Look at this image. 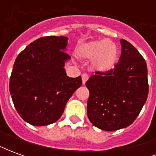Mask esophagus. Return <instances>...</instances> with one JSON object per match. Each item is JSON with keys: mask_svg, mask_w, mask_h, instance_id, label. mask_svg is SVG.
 <instances>
[{"mask_svg": "<svg viewBox=\"0 0 156 156\" xmlns=\"http://www.w3.org/2000/svg\"><path fill=\"white\" fill-rule=\"evenodd\" d=\"M88 79V75L87 73H83L82 75V81H83V84H85V83L87 82Z\"/></svg>", "mask_w": 156, "mask_h": 156, "instance_id": "esophagus-1", "label": "esophagus"}]
</instances>
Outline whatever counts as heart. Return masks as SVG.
Wrapping results in <instances>:
<instances>
[{"label": "heart", "mask_w": 156, "mask_h": 156, "mask_svg": "<svg viewBox=\"0 0 156 156\" xmlns=\"http://www.w3.org/2000/svg\"><path fill=\"white\" fill-rule=\"evenodd\" d=\"M76 52L79 58L93 59V66L100 72L113 69L118 58L117 46L108 40L83 43L78 46Z\"/></svg>", "instance_id": "obj_1"}]
</instances>
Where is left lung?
<instances>
[{"label":"left lung","instance_id":"left-lung-1","mask_svg":"<svg viewBox=\"0 0 156 156\" xmlns=\"http://www.w3.org/2000/svg\"><path fill=\"white\" fill-rule=\"evenodd\" d=\"M119 62L106 73L95 72L86 82L89 90L88 117L95 127L115 131L137 118L149 93L147 65L133 45L120 40Z\"/></svg>","mask_w":156,"mask_h":156}]
</instances>
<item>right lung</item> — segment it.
I'll return each mask as SVG.
<instances>
[{"mask_svg":"<svg viewBox=\"0 0 156 156\" xmlns=\"http://www.w3.org/2000/svg\"><path fill=\"white\" fill-rule=\"evenodd\" d=\"M66 37H43L17 56L10 78V93L19 115L28 124L43 126L58 120L68 99L82 85L81 76L69 78L65 62Z\"/></svg>","mask_w":156,"mask_h":156,"instance_id":"obj_1","label":"right lung"}]
</instances>
